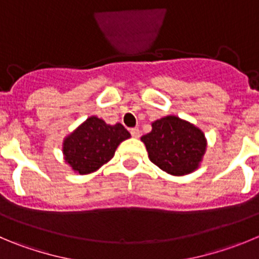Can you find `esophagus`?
<instances>
[{
  "label": "esophagus",
  "mask_w": 259,
  "mask_h": 259,
  "mask_svg": "<svg viewBox=\"0 0 259 259\" xmlns=\"http://www.w3.org/2000/svg\"><path fill=\"white\" fill-rule=\"evenodd\" d=\"M130 134H132L133 138H139L141 137V130L138 129V127H133V129L130 130Z\"/></svg>",
  "instance_id": "1"
}]
</instances>
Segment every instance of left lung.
<instances>
[{
  "label": "left lung",
  "mask_w": 259,
  "mask_h": 259,
  "mask_svg": "<svg viewBox=\"0 0 259 259\" xmlns=\"http://www.w3.org/2000/svg\"><path fill=\"white\" fill-rule=\"evenodd\" d=\"M141 141L152 162L174 176L189 175L198 170L207 151L204 133L175 115L152 122V132Z\"/></svg>",
  "instance_id": "1"
}]
</instances>
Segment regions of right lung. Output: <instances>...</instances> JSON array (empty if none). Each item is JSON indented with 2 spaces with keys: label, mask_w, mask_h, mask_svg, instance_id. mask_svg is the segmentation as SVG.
Returning a JSON list of instances; mask_svg holds the SVG:
<instances>
[{
  "label": "right lung",
  "mask_w": 259,
  "mask_h": 259,
  "mask_svg": "<svg viewBox=\"0 0 259 259\" xmlns=\"http://www.w3.org/2000/svg\"><path fill=\"white\" fill-rule=\"evenodd\" d=\"M132 137L120 122L110 125L89 116L62 141L65 162L75 174L88 175L110 162L120 143Z\"/></svg>",
  "instance_id": "1"
}]
</instances>
